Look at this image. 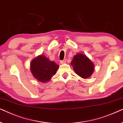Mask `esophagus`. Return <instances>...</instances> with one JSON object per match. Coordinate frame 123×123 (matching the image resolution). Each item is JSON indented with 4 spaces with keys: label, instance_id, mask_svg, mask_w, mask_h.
I'll return each instance as SVG.
<instances>
[{
    "label": "esophagus",
    "instance_id": "esophagus-1",
    "mask_svg": "<svg viewBox=\"0 0 123 123\" xmlns=\"http://www.w3.org/2000/svg\"><path fill=\"white\" fill-rule=\"evenodd\" d=\"M66 60H62V61H60V63L61 64H64V63L66 62Z\"/></svg>",
    "mask_w": 123,
    "mask_h": 123
}]
</instances>
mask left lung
<instances>
[{
    "label": "left lung",
    "mask_w": 123,
    "mask_h": 123,
    "mask_svg": "<svg viewBox=\"0 0 123 123\" xmlns=\"http://www.w3.org/2000/svg\"><path fill=\"white\" fill-rule=\"evenodd\" d=\"M71 65L75 73L83 79L91 76L94 70V63L84 54L78 53L75 55Z\"/></svg>",
    "instance_id": "8db88e82"
}]
</instances>
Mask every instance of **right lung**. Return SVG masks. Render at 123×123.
Here are the masks:
<instances>
[{"mask_svg": "<svg viewBox=\"0 0 123 123\" xmlns=\"http://www.w3.org/2000/svg\"><path fill=\"white\" fill-rule=\"evenodd\" d=\"M30 71L38 81L47 83L56 74L58 65L51 61L44 55H39L31 61Z\"/></svg>", "mask_w": 123, "mask_h": 123, "instance_id": "add662e5", "label": "right lung"}]
</instances>
